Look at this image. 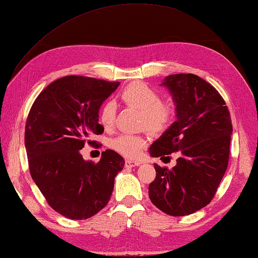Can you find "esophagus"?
<instances>
[{
	"mask_svg": "<svg viewBox=\"0 0 258 258\" xmlns=\"http://www.w3.org/2000/svg\"><path fill=\"white\" fill-rule=\"evenodd\" d=\"M140 164H141L140 161H135V160H125L124 167L125 168H133V167H138V165H140Z\"/></svg>",
	"mask_w": 258,
	"mask_h": 258,
	"instance_id": "34e87169",
	"label": "esophagus"
}]
</instances>
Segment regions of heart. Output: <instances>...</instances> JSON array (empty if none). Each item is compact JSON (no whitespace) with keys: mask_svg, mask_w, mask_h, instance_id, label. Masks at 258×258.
<instances>
[{"mask_svg":"<svg viewBox=\"0 0 258 258\" xmlns=\"http://www.w3.org/2000/svg\"><path fill=\"white\" fill-rule=\"evenodd\" d=\"M120 99L128 106L141 110L142 124L152 133L167 129L175 112L172 100H161L156 89L142 82H134L125 86L120 93ZM99 117L104 128L110 129L116 118V105L110 100L106 101L101 107ZM145 145L144 137L134 134H121L110 141L113 150L127 158L138 157Z\"/></svg>","mask_w":258,"mask_h":258,"instance_id":"heart-1","label":"heart"}]
</instances>
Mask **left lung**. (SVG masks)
Returning <instances> with one entry per match:
<instances>
[{
	"label": "left lung",
	"instance_id": "1",
	"mask_svg": "<svg viewBox=\"0 0 258 258\" xmlns=\"http://www.w3.org/2000/svg\"><path fill=\"white\" fill-rule=\"evenodd\" d=\"M172 95L176 120L151 145V157L177 152L172 169L154 164L149 198L172 216L192 214L212 201L224 176L233 133L230 111L213 86L193 74H174L161 84Z\"/></svg>",
	"mask_w": 258,
	"mask_h": 258
}]
</instances>
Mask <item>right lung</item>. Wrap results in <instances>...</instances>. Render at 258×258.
Masks as SVG:
<instances>
[{
  "mask_svg": "<svg viewBox=\"0 0 258 258\" xmlns=\"http://www.w3.org/2000/svg\"><path fill=\"white\" fill-rule=\"evenodd\" d=\"M119 82L65 76L49 84L34 101L25 124V148L34 182L49 207L71 220H86L109 202L114 177L124 167L113 150L98 163L81 150L88 138L104 133L99 108Z\"/></svg>",
  "mask_w": 258,
  "mask_h": 258,
  "instance_id": "add662e5",
  "label": "right lung"
}]
</instances>
